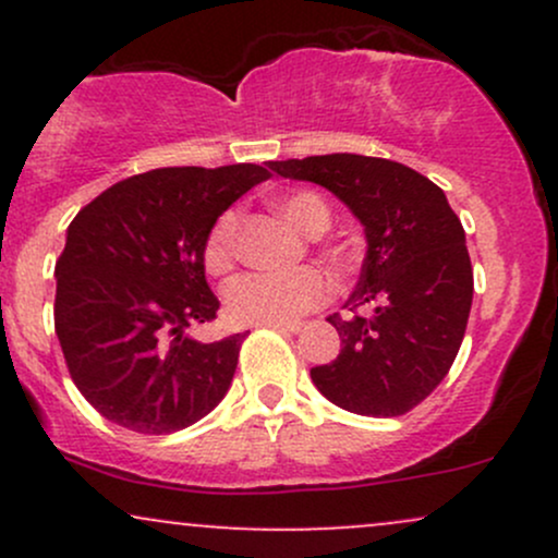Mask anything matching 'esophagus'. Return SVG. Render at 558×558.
Instances as JSON below:
<instances>
[{"label": "esophagus", "instance_id": "esophagus-1", "mask_svg": "<svg viewBox=\"0 0 558 558\" xmlns=\"http://www.w3.org/2000/svg\"><path fill=\"white\" fill-rule=\"evenodd\" d=\"M265 328H272V330H280V332H301L304 323H265Z\"/></svg>", "mask_w": 558, "mask_h": 558}]
</instances>
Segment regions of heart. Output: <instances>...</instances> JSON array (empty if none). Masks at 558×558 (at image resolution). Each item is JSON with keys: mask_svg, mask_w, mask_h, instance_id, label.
Masks as SVG:
<instances>
[{"mask_svg": "<svg viewBox=\"0 0 558 558\" xmlns=\"http://www.w3.org/2000/svg\"><path fill=\"white\" fill-rule=\"evenodd\" d=\"M272 207L296 233L310 235V239L330 226L328 204L310 191H293V194L272 198ZM235 241H239V217L233 213L217 217L207 241H204L207 272L222 275L233 267ZM328 293V280L323 278V272L315 267H301V270L280 275H241L226 286L222 304H226V317L233 325L293 323L325 304Z\"/></svg>", "mask_w": 558, "mask_h": 558, "instance_id": "1", "label": "heart"}]
</instances>
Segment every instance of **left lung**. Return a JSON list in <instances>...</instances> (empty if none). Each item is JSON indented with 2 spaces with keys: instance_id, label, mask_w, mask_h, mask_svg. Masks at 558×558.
I'll use <instances>...</instances> for the list:
<instances>
[{
  "instance_id": "obj_1",
  "label": "left lung",
  "mask_w": 558,
  "mask_h": 558,
  "mask_svg": "<svg viewBox=\"0 0 558 558\" xmlns=\"http://www.w3.org/2000/svg\"><path fill=\"white\" fill-rule=\"evenodd\" d=\"M270 168L341 198L367 241L360 283L345 301L351 315L328 317L341 354L312 367V383L345 412L407 414L448 375L470 319L475 286L462 222L438 185L390 159L323 155Z\"/></svg>"
}]
</instances>
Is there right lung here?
<instances>
[{"instance_id": "1", "label": "right lung", "mask_w": 558, "mask_h": 558, "mask_svg": "<svg viewBox=\"0 0 558 558\" xmlns=\"http://www.w3.org/2000/svg\"><path fill=\"white\" fill-rule=\"evenodd\" d=\"M267 178L259 165L149 170L114 183L70 222L54 267V330L70 377L101 417L175 433L228 393L243 332L215 343L191 336L220 310L204 241Z\"/></svg>"}]
</instances>
